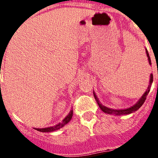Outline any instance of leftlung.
<instances>
[{"mask_svg":"<svg viewBox=\"0 0 158 158\" xmlns=\"http://www.w3.org/2000/svg\"><path fill=\"white\" fill-rule=\"evenodd\" d=\"M145 51H146L147 57H148V64L151 65V64H151V60H150V56H149L148 51V50H147L146 48H145ZM152 81H153V75H152V73H151L150 77V83H149L148 89H147L146 91H145L144 93L143 94V95L141 97L140 99L137 101V102H136V104H134L133 106L129 107V108H125V109H112V108H108V107H106V106H103V105H102V103H101L100 101H99V99L98 98V97H97L95 92H93L94 97V98H95V100L97 101V102H98V104L99 107H100V108L102 111H103L105 113H107V114H110V115H121L130 114V113L135 112V111L137 110L138 109H139L140 107L142 106L143 104H144V101L147 98V96H148L149 92H150V87H151V85H152Z\"/></svg>","mask_w":158,"mask_h":158,"instance_id":"left-lung-1","label":"left lung"}]
</instances>
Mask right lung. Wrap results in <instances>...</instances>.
<instances>
[{
  "mask_svg": "<svg viewBox=\"0 0 158 158\" xmlns=\"http://www.w3.org/2000/svg\"><path fill=\"white\" fill-rule=\"evenodd\" d=\"M72 116H73V110H71V111L69 112V114L67 115L66 117H65V118L64 120H63V121L61 122V123H59L58 124L53 126V127H48V128H43V129H37V128H34V129H35V130H37V131H41V132H52V131H56V130L60 129V128L64 127L65 125L67 124V123H68L69 122L71 121V119L72 118Z\"/></svg>",
  "mask_w": 158,
  "mask_h": 158,
  "instance_id": "obj_1",
  "label": "right lung"
}]
</instances>
